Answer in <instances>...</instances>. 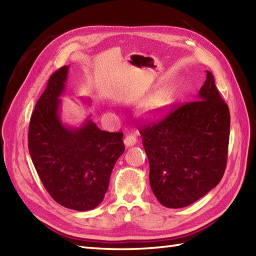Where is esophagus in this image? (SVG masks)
Listing matches in <instances>:
<instances>
[{
	"label": "esophagus",
	"instance_id": "esophagus-1",
	"mask_svg": "<svg viewBox=\"0 0 256 256\" xmlns=\"http://www.w3.org/2000/svg\"><path fill=\"white\" fill-rule=\"evenodd\" d=\"M136 142H138V138L135 134H128V135H126V138H124V144L126 145L128 148L135 145L136 144Z\"/></svg>",
	"mask_w": 256,
	"mask_h": 256
}]
</instances>
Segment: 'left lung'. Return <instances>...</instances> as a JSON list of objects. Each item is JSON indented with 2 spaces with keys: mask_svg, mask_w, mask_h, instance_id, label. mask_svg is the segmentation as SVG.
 <instances>
[{
  "mask_svg": "<svg viewBox=\"0 0 256 256\" xmlns=\"http://www.w3.org/2000/svg\"><path fill=\"white\" fill-rule=\"evenodd\" d=\"M197 99L174 104L164 118L138 128L150 188L167 208H184L204 197L226 170L230 112L208 70Z\"/></svg>",
  "mask_w": 256,
  "mask_h": 256,
  "instance_id": "obj_1",
  "label": "left lung"
}]
</instances>
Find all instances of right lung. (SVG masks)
I'll return each instance as SVG.
<instances>
[{"instance_id": "obj_1", "label": "right lung", "mask_w": 256, "mask_h": 256, "mask_svg": "<svg viewBox=\"0 0 256 256\" xmlns=\"http://www.w3.org/2000/svg\"><path fill=\"white\" fill-rule=\"evenodd\" d=\"M68 66L48 79L28 128L32 164L52 198L60 206L86 211L101 204L114 164L125 150L122 132L101 131L86 118L80 128H68L59 116Z\"/></svg>"}]
</instances>
